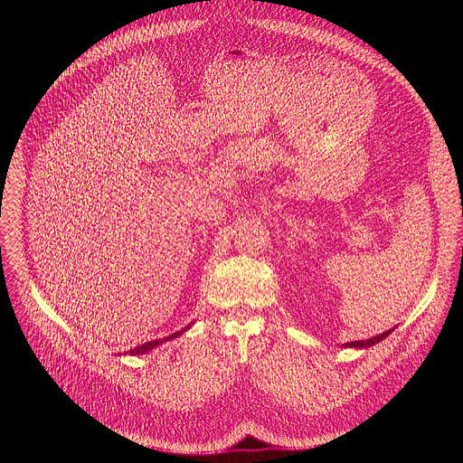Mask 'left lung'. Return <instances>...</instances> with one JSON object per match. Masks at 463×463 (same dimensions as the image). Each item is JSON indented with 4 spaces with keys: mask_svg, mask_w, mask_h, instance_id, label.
<instances>
[{
    "mask_svg": "<svg viewBox=\"0 0 463 463\" xmlns=\"http://www.w3.org/2000/svg\"><path fill=\"white\" fill-rule=\"evenodd\" d=\"M392 331H394V328L383 331V333H380V335H376V336H373V338H367V340H354V342H345V344H342V347H353V349H367V347H371V345H374V344L382 342L383 338H387V336H389Z\"/></svg>",
    "mask_w": 463,
    "mask_h": 463,
    "instance_id": "left-lung-1",
    "label": "left lung"
}]
</instances>
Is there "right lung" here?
Listing matches in <instances>:
<instances>
[{
	"label": "right lung",
	"instance_id": "1",
	"mask_svg": "<svg viewBox=\"0 0 463 463\" xmlns=\"http://www.w3.org/2000/svg\"><path fill=\"white\" fill-rule=\"evenodd\" d=\"M193 325H189V326H185L184 330L176 331V333H173V335H169V336H164V338H156V340H151V342H144V344H140V345H137V347H133L130 349L128 353H125V354H146L147 351H151V349H155L156 345H162L164 342H167V340H173V338H178L180 335H184L185 331L189 330Z\"/></svg>",
	"mask_w": 463,
	"mask_h": 463
}]
</instances>
